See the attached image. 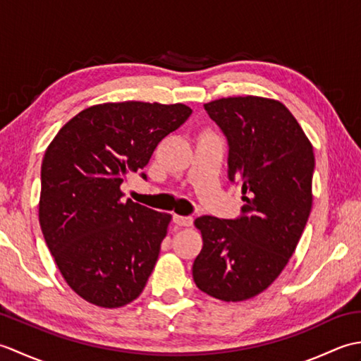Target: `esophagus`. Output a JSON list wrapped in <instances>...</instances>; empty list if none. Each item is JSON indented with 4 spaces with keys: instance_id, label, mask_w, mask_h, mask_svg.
<instances>
[{
    "instance_id": "1",
    "label": "esophagus",
    "mask_w": 361,
    "mask_h": 361,
    "mask_svg": "<svg viewBox=\"0 0 361 361\" xmlns=\"http://www.w3.org/2000/svg\"><path fill=\"white\" fill-rule=\"evenodd\" d=\"M173 224L178 226H190L194 224V219L185 217V216H173Z\"/></svg>"
}]
</instances>
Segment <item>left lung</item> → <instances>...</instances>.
Returning <instances> with one entry per match:
<instances>
[{"label": "left lung", "instance_id": "obj_1", "mask_svg": "<svg viewBox=\"0 0 361 361\" xmlns=\"http://www.w3.org/2000/svg\"><path fill=\"white\" fill-rule=\"evenodd\" d=\"M228 142L229 181L242 186L235 219L202 216L203 248L192 265L195 286L221 301L259 295L278 278L312 209L313 149L286 106L245 96L204 104Z\"/></svg>", "mask_w": 361, "mask_h": 361}]
</instances>
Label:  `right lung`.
<instances>
[{"label":"right lung","mask_w":361,"mask_h":361,"mask_svg":"<svg viewBox=\"0 0 361 361\" xmlns=\"http://www.w3.org/2000/svg\"><path fill=\"white\" fill-rule=\"evenodd\" d=\"M192 110L183 104L118 102L80 111L49 144L42 163L38 219L66 283L99 307L141 295L171 216L122 202L130 172L142 180L153 150Z\"/></svg>","instance_id":"1"}]
</instances>
